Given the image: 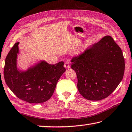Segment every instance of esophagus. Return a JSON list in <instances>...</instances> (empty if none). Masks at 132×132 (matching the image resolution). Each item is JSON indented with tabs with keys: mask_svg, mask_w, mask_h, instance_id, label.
Here are the masks:
<instances>
[{
	"mask_svg": "<svg viewBox=\"0 0 132 132\" xmlns=\"http://www.w3.org/2000/svg\"><path fill=\"white\" fill-rule=\"evenodd\" d=\"M70 64H71V61L69 60H67L65 61V63H64V67L65 68H70Z\"/></svg>",
	"mask_w": 132,
	"mask_h": 132,
	"instance_id": "1",
	"label": "esophagus"
}]
</instances>
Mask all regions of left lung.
Returning a JSON list of instances; mask_svg holds the SVG:
<instances>
[{"label": "left lung", "instance_id": "8db88e82", "mask_svg": "<svg viewBox=\"0 0 132 132\" xmlns=\"http://www.w3.org/2000/svg\"><path fill=\"white\" fill-rule=\"evenodd\" d=\"M71 61L79 93L89 101H99L110 95L121 81L125 71L122 52L109 36L73 57Z\"/></svg>", "mask_w": 132, "mask_h": 132}]
</instances>
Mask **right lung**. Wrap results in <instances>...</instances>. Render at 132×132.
<instances>
[{"label": "right lung", "mask_w": 132, "mask_h": 132, "mask_svg": "<svg viewBox=\"0 0 132 132\" xmlns=\"http://www.w3.org/2000/svg\"><path fill=\"white\" fill-rule=\"evenodd\" d=\"M19 44H14L6 58L5 81L19 99L30 103L45 102L53 95L57 83L66 70L64 62L51 65L41 61L27 71L20 72L16 65Z\"/></svg>", "instance_id": "1"}]
</instances>
